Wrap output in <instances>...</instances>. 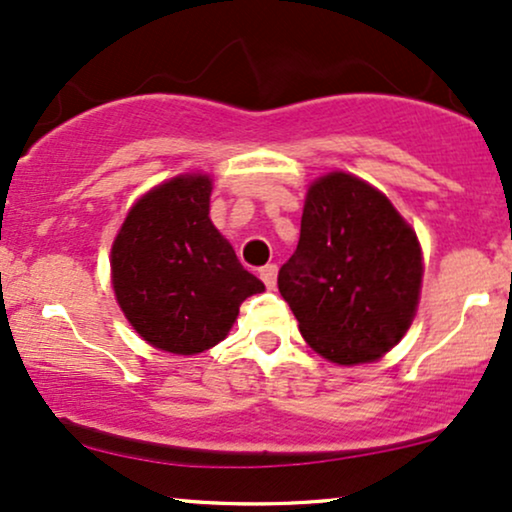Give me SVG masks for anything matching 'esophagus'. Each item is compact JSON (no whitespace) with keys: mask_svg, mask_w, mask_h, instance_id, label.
<instances>
[{"mask_svg":"<svg viewBox=\"0 0 512 512\" xmlns=\"http://www.w3.org/2000/svg\"><path fill=\"white\" fill-rule=\"evenodd\" d=\"M260 279L264 281V286H267L269 291H274V288H276V267H274V264H267V267L260 269Z\"/></svg>","mask_w":512,"mask_h":512,"instance_id":"obj_1","label":"esophagus"}]
</instances>
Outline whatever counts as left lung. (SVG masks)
<instances>
[{"label": "left lung", "instance_id": "obj_1", "mask_svg": "<svg viewBox=\"0 0 512 512\" xmlns=\"http://www.w3.org/2000/svg\"><path fill=\"white\" fill-rule=\"evenodd\" d=\"M422 248L391 200L346 171L307 190L298 248L279 291L300 334L336 365L374 362L396 346L420 303Z\"/></svg>", "mask_w": 512, "mask_h": 512}]
</instances>
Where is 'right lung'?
Masks as SVG:
<instances>
[{
  "label": "right lung",
  "mask_w": 512,
  "mask_h": 512,
  "mask_svg": "<svg viewBox=\"0 0 512 512\" xmlns=\"http://www.w3.org/2000/svg\"><path fill=\"white\" fill-rule=\"evenodd\" d=\"M212 178L183 174L131 207L112 245L116 303L150 346L195 355L224 341L264 283L209 219Z\"/></svg>",
  "instance_id": "1"
}]
</instances>
